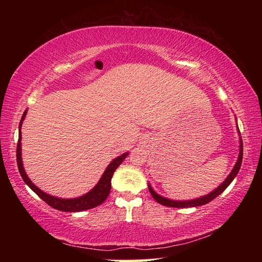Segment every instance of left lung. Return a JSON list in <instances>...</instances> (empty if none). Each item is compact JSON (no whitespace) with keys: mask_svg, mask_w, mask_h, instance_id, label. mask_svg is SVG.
Returning <instances> with one entry per match:
<instances>
[{"mask_svg":"<svg viewBox=\"0 0 262 262\" xmlns=\"http://www.w3.org/2000/svg\"><path fill=\"white\" fill-rule=\"evenodd\" d=\"M242 161H243V141L241 139V149H239V156H238V161L236 163V165L232 168L231 173L228 176V178L223 181V184H221L219 187H217L215 190H212L211 193H209L208 195H205V196L195 199V200H189V201H173L170 200V199H165L158 195L155 190L151 188V186L149 185V190L150 194L152 195V198L156 200L158 203H161L163 206L166 207H172V208H189V207H199V206H203L207 205L208 202H210L214 200L215 198L219 196L221 193H223L225 188L231 184V181L234 179V177L237 176L239 168H241L242 165Z\"/></svg>","mask_w":262,"mask_h":262,"instance_id":"8db88e82","label":"left lung"}]
</instances>
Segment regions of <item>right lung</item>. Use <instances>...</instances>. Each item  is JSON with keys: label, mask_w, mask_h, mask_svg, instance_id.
<instances>
[{"label": "right lung", "mask_w": 262, "mask_h": 262, "mask_svg": "<svg viewBox=\"0 0 262 262\" xmlns=\"http://www.w3.org/2000/svg\"><path fill=\"white\" fill-rule=\"evenodd\" d=\"M25 115H26V111L24 112L23 117H21V120L19 123V135H18V143H17V154H16L17 165H18L19 173L21 176V178H23V180L25 181V184L28 185L29 187L41 199V200L45 201L48 206H51L52 208H54V209L61 210V211H83V210L91 209V208H95L97 206L101 205V203L107 199L110 194L111 179H112L114 171L117 170V167L123 162V159L127 157L128 152L113 159L110 165L106 167V170L104 172V174L101 176L99 183L97 184L95 187L90 190V192L84 194L83 196H79L76 199H59V198L52 196V195H48L46 193H43L41 189H39L37 186H35L32 181L29 179V177L26 176L24 171L23 163H21V152H20L21 150L20 149V140H21L20 128H21V123H23Z\"/></svg>", "instance_id": "obj_1"}]
</instances>
